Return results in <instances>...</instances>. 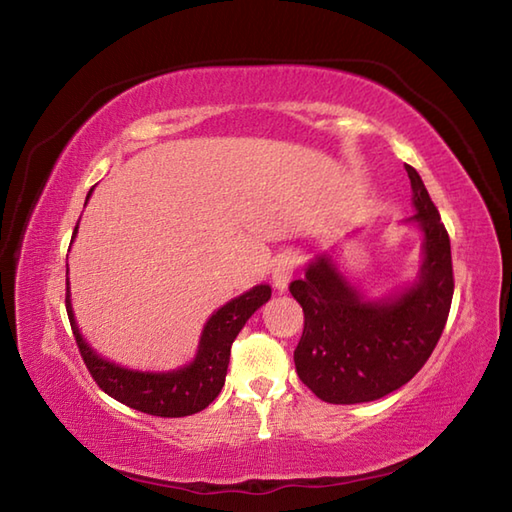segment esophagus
Instances as JSON below:
<instances>
[{
	"label": "esophagus",
	"mask_w": 512,
	"mask_h": 512,
	"mask_svg": "<svg viewBox=\"0 0 512 512\" xmlns=\"http://www.w3.org/2000/svg\"><path fill=\"white\" fill-rule=\"evenodd\" d=\"M295 270H297V257L292 253H281L273 262V270H270V273H273L275 288L284 292L290 284L292 275H295Z\"/></svg>",
	"instance_id": "esophagus-1"
}]
</instances>
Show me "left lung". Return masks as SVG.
<instances>
[{
	"label": "left lung",
	"instance_id": "8db88e82",
	"mask_svg": "<svg viewBox=\"0 0 512 512\" xmlns=\"http://www.w3.org/2000/svg\"><path fill=\"white\" fill-rule=\"evenodd\" d=\"M424 233L422 266L413 286L383 301H365L330 255L290 284L303 308L295 367L314 396L332 405L372 402L400 389L427 363L449 319L453 299L451 242L418 171L405 165Z\"/></svg>",
	"mask_w": 512,
	"mask_h": 512
}]
</instances>
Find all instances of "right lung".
I'll use <instances>...</instances> for the list:
<instances>
[{
    "label": "right lung",
    "mask_w": 512,
    "mask_h": 512,
    "mask_svg": "<svg viewBox=\"0 0 512 512\" xmlns=\"http://www.w3.org/2000/svg\"><path fill=\"white\" fill-rule=\"evenodd\" d=\"M76 228H79V224L74 226V235ZM268 299L270 286L266 284L255 286L253 290L244 292V295L231 299L206 321L200 336L198 354H195L189 365L173 369V372L149 374L107 361V358L96 354L83 341L74 321L70 303V281L68 270H65V310H68L72 334L76 345H79L83 363L90 369L96 385L107 396L123 402V405L160 418L191 416V413H198L211 405L224 387L228 358H231V345L235 336L244 328V323L253 317L255 310L262 308Z\"/></svg>",
    "instance_id": "right-lung-1"
}]
</instances>
